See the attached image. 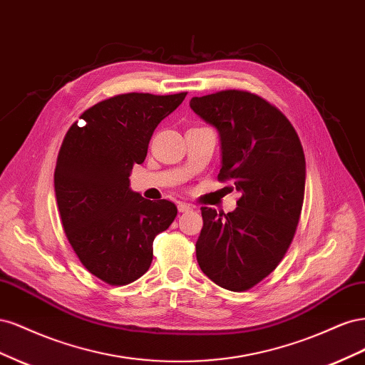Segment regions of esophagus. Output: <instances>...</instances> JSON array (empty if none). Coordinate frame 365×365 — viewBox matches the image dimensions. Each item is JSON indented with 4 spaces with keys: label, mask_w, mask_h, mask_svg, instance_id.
<instances>
[{
    "label": "esophagus",
    "mask_w": 365,
    "mask_h": 365,
    "mask_svg": "<svg viewBox=\"0 0 365 365\" xmlns=\"http://www.w3.org/2000/svg\"><path fill=\"white\" fill-rule=\"evenodd\" d=\"M178 210H180V213H187V212H192L193 205L185 204V202H180V204H178Z\"/></svg>",
    "instance_id": "esophagus-1"
}]
</instances>
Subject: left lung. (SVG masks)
<instances>
[{"mask_svg":"<svg viewBox=\"0 0 365 365\" xmlns=\"http://www.w3.org/2000/svg\"><path fill=\"white\" fill-rule=\"evenodd\" d=\"M190 108L219 132L217 180L240 193L227 215L201 207L196 259L220 288L247 291L277 268L294 239L304 200L302 143L277 108L248 91L193 97Z\"/></svg>","mask_w":365,"mask_h":365,"instance_id":"obj_1","label":"left lung"}]
</instances>
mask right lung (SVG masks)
Masks as SVG:
<instances>
[{
    "instance_id": "obj_1",
    "label": "right lung",
    "mask_w": 365,
    "mask_h": 365,
    "mask_svg": "<svg viewBox=\"0 0 365 365\" xmlns=\"http://www.w3.org/2000/svg\"><path fill=\"white\" fill-rule=\"evenodd\" d=\"M187 93H128L106 98L71 125L54 170L65 235L83 267L108 284L132 283L153 257V239L176 217V205L132 192L134 164L148 155L153 130Z\"/></svg>"
}]
</instances>
